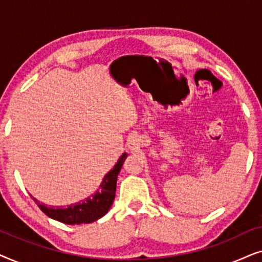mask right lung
I'll return each instance as SVG.
<instances>
[{"label": "right lung", "mask_w": 262, "mask_h": 262, "mask_svg": "<svg viewBox=\"0 0 262 262\" xmlns=\"http://www.w3.org/2000/svg\"><path fill=\"white\" fill-rule=\"evenodd\" d=\"M126 157L127 154L124 152L112 169L102 179L99 188L91 196H87L81 202L70 204L67 207L48 206L45 204H40L37 199L33 198L34 202L37 203V205L40 207V210L46 216L52 218V220L62 222V223L70 225L93 223V222L105 216L112 206L113 200L116 198L118 174H119Z\"/></svg>", "instance_id": "right-lung-1"}]
</instances>
